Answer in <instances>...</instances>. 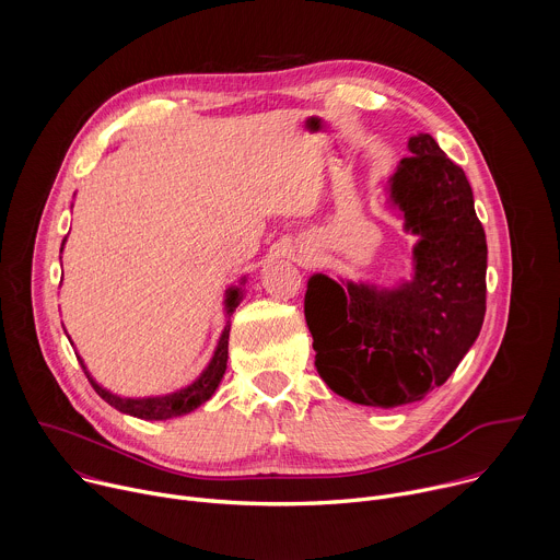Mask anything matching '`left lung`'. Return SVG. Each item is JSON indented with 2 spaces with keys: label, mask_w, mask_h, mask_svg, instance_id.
<instances>
[{
  "label": "left lung",
  "mask_w": 560,
  "mask_h": 560,
  "mask_svg": "<svg viewBox=\"0 0 560 560\" xmlns=\"http://www.w3.org/2000/svg\"><path fill=\"white\" fill-rule=\"evenodd\" d=\"M408 148L389 199L419 234L415 279L376 290L314 275L305 292L318 376L372 408L406 406L443 385L486 318L488 244L469 182L430 135Z\"/></svg>",
  "instance_id": "left-lung-1"
}]
</instances>
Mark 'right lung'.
<instances>
[{"label": "right lung", "instance_id": "right-lung-1", "mask_svg": "<svg viewBox=\"0 0 560 560\" xmlns=\"http://www.w3.org/2000/svg\"><path fill=\"white\" fill-rule=\"evenodd\" d=\"M63 246V244H61ZM228 312L234 310V305L238 303V290H228ZM228 335H230V326H225L221 339H219V346L214 350V357L210 361V365L203 370V374L190 383L188 387L175 392V394H166V396H152V398H124V396H117L108 389H104L97 381H93V376L86 372V365L82 363V359H79V363H82L91 385L95 387V392L104 398V401L108 406H113L115 410L124 412V415H130V417H137V419H145V421H164V419H173V417H182V415H188L192 410H197L199 406H203L208 398L214 394L217 385L221 383L223 378V372H225V363H228Z\"/></svg>", "mask_w": 560, "mask_h": 560}]
</instances>
